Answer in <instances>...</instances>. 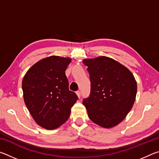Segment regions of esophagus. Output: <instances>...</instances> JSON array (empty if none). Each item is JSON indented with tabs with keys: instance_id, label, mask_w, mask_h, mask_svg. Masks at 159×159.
Here are the masks:
<instances>
[{
	"instance_id": "esophagus-1",
	"label": "esophagus",
	"mask_w": 159,
	"mask_h": 159,
	"mask_svg": "<svg viewBox=\"0 0 159 159\" xmlns=\"http://www.w3.org/2000/svg\"><path fill=\"white\" fill-rule=\"evenodd\" d=\"M76 95H77V96H78V98H80V91H77V92H76Z\"/></svg>"
}]
</instances>
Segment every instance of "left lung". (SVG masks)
<instances>
[{"label":"left lung","mask_w":159,"mask_h":159,"mask_svg":"<svg viewBox=\"0 0 159 159\" xmlns=\"http://www.w3.org/2000/svg\"><path fill=\"white\" fill-rule=\"evenodd\" d=\"M91 89L83 99L90 119L104 128L123 121L135 101L137 82L127 67L112 58L99 56L85 59Z\"/></svg>","instance_id":"obj_1"}]
</instances>
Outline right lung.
Masks as SVG:
<instances>
[{
    "label": "right lung",
    "mask_w": 159,
    "mask_h": 159,
    "mask_svg": "<svg viewBox=\"0 0 159 159\" xmlns=\"http://www.w3.org/2000/svg\"><path fill=\"white\" fill-rule=\"evenodd\" d=\"M71 59L50 56L37 61L22 80L25 103L38 125L53 130L65 123L76 94L69 89L65 71Z\"/></svg>",
    "instance_id": "right-lung-1"
}]
</instances>
